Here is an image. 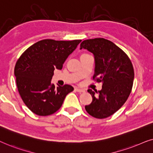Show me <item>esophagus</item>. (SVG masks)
<instances>
[{
    "label": "esophagus",
    "instance_id": "34e87169",
    "mask_svg": "<svg viewBox=\"0 0 153 153\" xmlns=\"http://www.w3.org/2000/svg\"><path fill=\"white\" fill-rule=\"evenodd\" d=\"M75 90H76L77 91H78V92H80V93H81V92H85L84 89L79 88V87H75Z\"/></svg>",
    "mask_w": 153,
    "mask_h": 153
}]
</instances>
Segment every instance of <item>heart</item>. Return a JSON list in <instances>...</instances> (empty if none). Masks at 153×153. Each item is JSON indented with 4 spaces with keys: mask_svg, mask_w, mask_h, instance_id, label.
<instances>
[{
    "mask_svg": "<svg viewBox=\"0 0 153 153\" xmlns=\"http://www.w3.org/2000/svg\"><path fill=\"white\" fill-rule=\"evenodd\" d=\"M85 54H82V55H85ZM82 55H81V56H82Z\"/></svg>",
    "mask_w": 153,
    "mask_h": 153,
    "instance_id": "heart-1",
    "label": "heart"
}]
</instances>
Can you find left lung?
<instances>
[{
  "mask_svg": "<svg viewBox=\"0 0 153 153\" xmlns=\"http://www.w3.org/2000/svg\"><path fill=\"white\" fill-rule=\"evenodd\" d=\"M82 48L93 54V78L102 82L101 90H87L92 101L85 105V110L92 117L103 119L117 111L127 100L133 86V66L120 48L104 38L85 40L80 44V50Z\"/></svg>",
  "mask_w": 153,
  "mask_h": 153,
  "instance_id": "left-lung-1",
  "label": "left lung"
}]
</instances>
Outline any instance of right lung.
I'll return each mask as SVG.
<instances>
[{"label": "right lung", "mask_w": 153, "mask_h": 153, "mask_svg": "<svg viewBox=\"0 0 153 153\" xmlns=\"http://www.w3.org/2000/svg\"><path fill=\"white\" fill-rule=\"evenodd\" d=\"M81 40H40L29 47L15 67L18 91L26 106L40 116L52 115L62 105L65 97L73 91L71 85L56 87L51 82L54 71L62 70L68 56Z\"/></svg>", "instance_id": "1"}]
</instances>
